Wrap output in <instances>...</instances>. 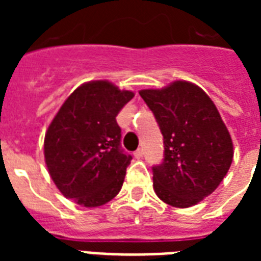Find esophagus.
<instances>
[{
    "instance_id": "esophagus-1",
    "label": "esophagus",
    "mask_w": 261,
    "mask_h": 261,
    "mask_svg": "<svg viewBox=\"0 0 261 261\" xmlns=\"http://www.w3.org/2000/svg\"><path fill=\"white\" fill-rule=\"evenodd\" d=\"M134 157L137 160L142 159V157H143V150H142V149H138V150H135L134 151Z\"/></svg>"
}]
</instances>
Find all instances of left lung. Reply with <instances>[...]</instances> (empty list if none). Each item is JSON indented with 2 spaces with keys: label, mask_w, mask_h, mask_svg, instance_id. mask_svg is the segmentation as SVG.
<instances>
[{
  "label": "left lung",
  "mask_w": 261,
  "mask_h": 261,
  "mask_svg": "<svg viewBox=\"0 0 261 261\" xmlns=\"http://www.w3.org/2000/svg\"><path fill=\"white\" fill-rule=\"evenodd\" d=\"M164 137V160L153 169V188L163 202L190 207L221 184L233 161V142L217 107L187 81L139 92Z\"/></svg>",
  "instance_id": "1"
}]
</instances>
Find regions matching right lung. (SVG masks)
<instances>
[{
	"instance_id": "1",
	"label": "right lung",
	"mask_w": 261,
	"mask_h": 261,
	"mask_svg": "<svg viewBox=\"0 0 261 261\" xmlns=\"http://www.w3.org/2000/svg\"><path fill=\"white\" fill-rule=\"evenodd\" d=\"M133 97L108 81H90L63 102L44 138L47 168L63 196L97 207L119 194L133 157L120 146L116 116Z\"/></svg>"
}]
</instances>
